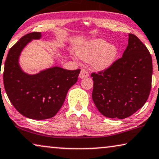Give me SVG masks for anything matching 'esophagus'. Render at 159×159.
<instances>
[{
  "instance_id": "1",
  "label": "esophagus",
  "mask_w": 159,
  "mask_h": 159,
  "mask_svg": "<svg viewBox=\"0 0 159 159\" xmlns=\"http://www.w3.org/2000/svg\"><path fill=\"white\" fill-rule=\"evenodd\" d=\"M89 73L86 69H81V70H80V73L79 74L80 79H85V78L89 77Z\"/></svg>"
}]
</instances>
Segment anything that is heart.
Here are the masks:
<instances>
[{
    "label": "heart",
    "mask_w": 159,
    "mask_h": 159,
    "mask_svg": "<svg viewBox=\"0 0 159 159\" xmlns=\"http://www.w3.org/2000/svg\"><path fill=\"white\" fill-rule=\"evenodd\" d=\"M118 49L115 44H108L103 39L91 40L82 44L76 50V55L83 61L91 60V66L96 70H104L115 62Z\"/></svg>",
    "instance_id": "obj_1"
}]
</instances>
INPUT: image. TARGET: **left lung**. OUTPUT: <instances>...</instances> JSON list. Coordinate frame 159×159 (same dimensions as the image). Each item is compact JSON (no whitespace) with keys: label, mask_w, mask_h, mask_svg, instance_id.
<instances>
[{"label":"left lung","mask_w":159,"mask_h":159,"mask_svg":"<svg viewBox=\"0 0 159 159\" xmlns=\"http://www.w3.org/2000/svg\"><path fill=\"white\" fill-rule=\"evenodd\" d=\"M122 57L111 66L91 73L92 99L100 111L109 118L125 119L145 104L151 89L153 65L146 45L133 34Z\"/></svg>","instance_id":"obj_1"}]
</instances>
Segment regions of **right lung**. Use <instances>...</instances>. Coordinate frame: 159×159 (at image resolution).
Wrapping results in <instances>:
<instances>
[{"label":"right lung","mask_w":159,"mask_h":159,"mask_svg":"<svg viewBox=\"0 0 159 159\" xmlns=\"http://www.w3.org/2000/svg\"><path fill=\"white\" fill-rule=\"evenodd\" d=\"M41 37V32L22 37L8 51L3 71L4 88L10 102L20 114L32 120H46L56 115L80 71L57 66L33 75L22 70L19 62L21 52L32 40Z\"/></svg>","instance_id":"add662e5"}]
</instances>
